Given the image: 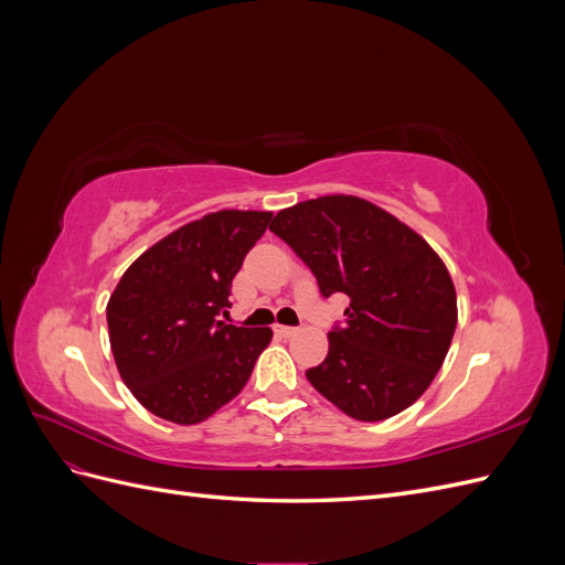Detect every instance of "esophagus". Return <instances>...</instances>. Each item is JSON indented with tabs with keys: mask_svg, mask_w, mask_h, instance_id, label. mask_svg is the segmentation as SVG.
<instances>
[{
	"mask_svg": "<svg viewBox=\"0 0 565 565\" xmlns=\"http://www.w3.org/2000/svg\"><path fill=\"white\" fill-rule=\"evenodd\" d=\"M273 330H276V334H280L285 339L297 334V328H289V324H273Z\"/></svg>",
	"mask_w": 565,
	"mask_h": 565,
	"instance_id": "34e87169",
	"label": "esophagus"
}]
</instances>
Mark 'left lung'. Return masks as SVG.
Listing matches in <instances>:
<instances>
[{
  "mask_svg": "<svg viewBox=\"0 0 565 565\" xmlns=\"http://www.w3.org/2000/svg\"><path fill=\"white\" fill-rule=\"evenodd\" d=\"M270 231L311 268L320 295H347L344 324L328 358L306 370L341 413L382 422L429 388L457 328L446 264L422 235L353 195L306 200L276 214Z\"/></svg>",
  "mask_w": 565,
  "mask_h": 565,
  "instance_id": "obj_1",
  "label": "left lung"
}]
</instances>
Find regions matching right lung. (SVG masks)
<instances>
[{
    "instance_id": "right-lung-1",
    "label": "right lung",
    "mask_w": 565,
    "mask_h": 565,
    "mask_svg": "<svg viewBox=\"0 0 565 565\" xmlns=\"http://www.w3.org/2000/svg\"><path fill=\"white\" fill-rule=\"evenodd\" d=\"M270 212L221 210L146 249L108 301V334L119 377L152 415L198 424L247 384L270 328L218 320L231 282L266 233Z\"/></svg>"
}]
</instances>
